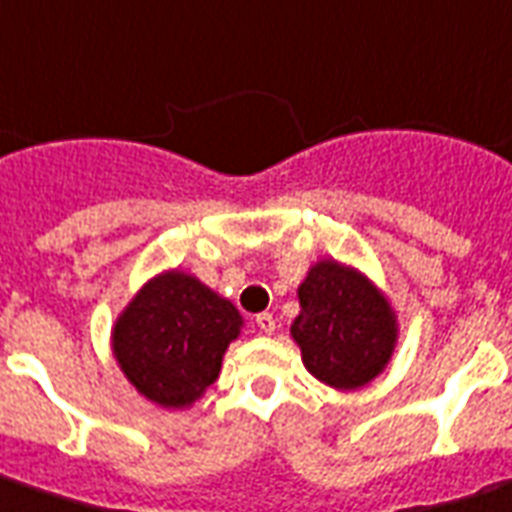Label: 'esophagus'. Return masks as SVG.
I'll list each match as a JSON object with an SVG mask.
<instances>
[{
	"mask_svg": "<svg viewBox=\"0 0 512 512\" xmlns=\"http://www.w3.org/2000/svg\"><path fill=\"white\" fill-rule=\"evenodd\" d=\"M255 325L263 335H271L276 330V319H273V314H257Z\"/></svg>",
	"mask_w": 512,
	"mask_h": 512,
	"instance_id": "obj_1",
	"label": "esophagus"
}]
</instances>
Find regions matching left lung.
Returning <instances> with one entry per match:
<instances>
[{
	"mask_svg": "<svg viewBox=\"0 0 512 512\" xmlns=\"http://www.w3.org/2000/svg\"><path fill=\"white\" fill-rule=\"evenodd\" d=\"M300 314L290 333L314 378L360 389L392 360L397 317L384 292L357 268L319 260L298 287Z\"/></svg>",
	"mask_w": 512,
	"mask_h": 512,
	"instance_id": "8db88e82",
	"label": "left lung"
}]
</instances>
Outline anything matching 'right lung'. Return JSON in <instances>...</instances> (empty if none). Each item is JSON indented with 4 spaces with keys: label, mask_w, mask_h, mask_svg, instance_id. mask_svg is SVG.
<instances>
[{
    "label": "right lung",
    "mask_w": 512,
    "mask_h": 512,
    "mask_svg": "<svg viewBox=\"0 0 512 512\" xmlns=\"http://www.w3.org/2000/svg\"><path fill=\"white\" fill-rule=\"evenodd\" d=\"M239 308L185 271L158 273L117 317L112 351L136 392L161 408H187L217 381L241 333Z\"/></svg>",
    "instance_id": "right-lung-1"
}]
</instances>
